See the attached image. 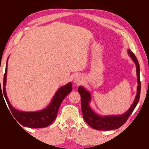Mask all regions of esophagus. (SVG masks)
I'll list each match as a JSON object with an SVG mask.
<instances>
[{"instance_id":"34e87169","label":"esophagus","mask_w":149,"mask_h":149,"mask_svg":"<svg viewBox=\"0 0 149 149\" xmlns=\"http://www.w3.org/2000/svg\"><path fill=\"white\" fill-rule=\"evenodd\" d=\"M73 82L76 85H79L83 82V77L81 75H77L74 78Z\"/></svg>"}]
</instances>
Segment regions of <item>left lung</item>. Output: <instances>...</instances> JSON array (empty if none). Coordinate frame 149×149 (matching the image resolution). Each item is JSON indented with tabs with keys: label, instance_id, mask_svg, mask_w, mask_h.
Segmentation results:
<instances>
[{
	"label": "left lung",
	"instance_id": "obj_1",
	"mask_svg": "<svg viewBox=\"0 0 149 149\" xmlns=\"http://www.w3.org/2000/svg\"><path fill=\"white\" fill-rule=\"evenodd\" d=\"M127 53L134 63L136 64L138 86L135 100L129 109L124 113L120 115L107 116H100V114H97L89 106L90 102L91 101V93L83 86H79L78 88V91L81 96V109L83 119L90 127L94 129L99 130H111L119 128L127 121L139 102L141 88V81H140L139 63L136 56L130 49H128Z\"/></svg>",
	"mask_w": 149,
	"mask_h": 149
}]
</instances>
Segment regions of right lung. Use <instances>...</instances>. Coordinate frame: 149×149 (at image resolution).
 Returning <instances> with one entry per match:
<instances>
[{
    "label": "right lung",
    "instance_id": "obj_1",
    "mask_svg": "<svg viewBox=\"0 0 149 149\" xmlns=\"http://www.w3.org/2000/svg\"><path fill=\"white\" fill-rule=\"evenodd\" d=\"M7 58L6 71L3 76V91L6 100L9 107L12 115L19 123L25 127L30 128H43L50 125L55 120L60 106L65 97L72 91V84L71 82L60 87L54 95L50 103L45 109L34 112L21 111L16 109L10 104L7 97L6 86L7 74ZM1 83V79H0ZM2 91V90H1ZM3 96V95H2Z\"/></svg>",
    "mask_w": 149,
    "mask_h": 149
}]
</instances>
